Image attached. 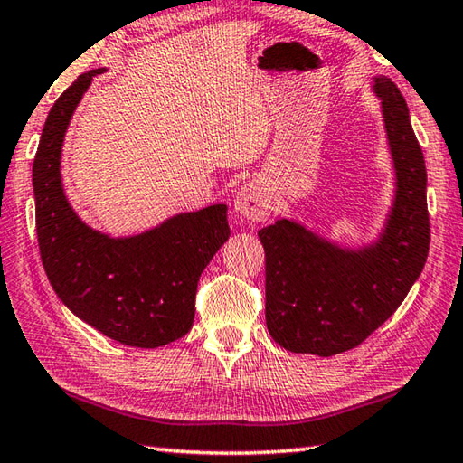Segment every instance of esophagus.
<instances>
[{
    "instance_id": "34e87169",
    "label": "esophagus",
    "mask_w": 463,
    "mask_h": 463,
    "mask_svg": "<svg viewBox=\"0 0 463 463\" xmlns=\"http://www.w3.org/2000/svg\"><path fill=\"white\" fill-rule=\"evenodd\" d=\"M272 211V203L267 189L260 183H249L234 196V213L242 222H262Z\"/></svg>"
}]
</instances>
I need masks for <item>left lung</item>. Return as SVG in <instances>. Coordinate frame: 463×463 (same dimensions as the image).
Returning a JSON list of instances; mask_svg holds the SVG:
<instances>
[{
    "mask_svg": "<svg viewBox=\"0 0 463 463\" xmlns=\"http://www.w3.org/2000/svg\"><path fill=\"white\" fill-rule=\"evenodd\" d=\"M386 131L394 196L380 232L350 247L279 219L259 231L267 257V328L297 354L356 348L404 302L430 249L424 153L411 129L408 105L388 77L372 80Z\"/></svg>",
    "mask_w": 463,
    "mask_h": 463,
    "instance_id": "1",
    "label": "left lung"
}]
</instances>
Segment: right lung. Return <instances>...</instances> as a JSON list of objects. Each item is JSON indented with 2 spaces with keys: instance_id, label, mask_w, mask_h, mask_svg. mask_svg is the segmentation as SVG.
I'll list each match as a JSON object with an SVG mask.
<instances>
[{
  "instance_id": "right-lung-1",
  "label": "right lung",
  "mask_w": 463,
  "mask_h": 463,
  "mask_svg": "<svg viewBox=\"0 0 463 463\" xmlns=\"http://www.w3.org/2000/svg\"><path fill=\"white\" fill-rule=\"evenodd\" d=\"M103 71L77 77L45 119L33 161L39 252L77 318L125 346L159 348L193 326L196 284L231 237L226 204L173 214L129 237L97 231L75 213L61 183V149L77 105Z\"/></svg>"
}]
</instances>
